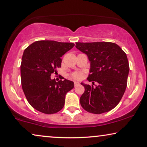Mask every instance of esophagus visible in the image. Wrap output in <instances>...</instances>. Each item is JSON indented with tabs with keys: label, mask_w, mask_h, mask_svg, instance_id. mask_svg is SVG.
<instances>
[{
	"label": "esophagus",
	"mask_w": 147,
	"mask_h": 147,
	"mask_svg": "<svg viewBox=\"0 0 147 147\" xmlns=\"http://www.w3.org/2000/svg\"><path fill=\"white\" fill-rule=\"evenodd\" d=\"M79 84H80V83H79L78 82H74V86H78Z\"/></svg>",
	"instance_id": "obj_1"
}]
</instances>
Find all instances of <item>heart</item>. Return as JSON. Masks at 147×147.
<instances>
[{
	"instance_id": "heart-1",
	"label": "heart",
	"mask_w": 147,
	"mask_h": 147,
	"mask_svg": "<svg viewBox=\"0 0 147 147\" xmlns=\"http://www.w3.org/2000/svg\"><path fill=\"white\" fill-rule=\"evenodd\" d=\"M71 78L74 80H80L83 77V74L81 72H74L71 74Z\"/></svg>"
}]
</instances>
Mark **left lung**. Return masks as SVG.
Wrapping results in <instances>:
<instances>
[{
	"label": "left lung",
	"mask_w": 147,
	"mask_h": 147,
	"mask_svg": "<svg viewBox=\"0 0 147 147\" xmlns=\"http://www.w3.org/2000/svg\"><path fill=\"white\" fill-rule=\"evenodd\" d=\"M75 47L87 55L90 62L85 91L80 98L81 106L93 114L111 111L119 103L127 86L129 71L127 55L119 46L109 42H76Z\"/></svg>",
	"instance_id": "left-lung-1"
}]
</instances>
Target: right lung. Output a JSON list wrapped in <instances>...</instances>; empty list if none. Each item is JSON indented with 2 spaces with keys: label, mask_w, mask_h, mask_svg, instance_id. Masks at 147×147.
Wrapping results in <instances>:
<instances>
[{
  "label": "right lung",
  "mask_w": 147,
  "mask_h": 147,
  "mask_svg": "<svg viewBox=\"0 0 147 147\" xmlns=\"http://www.w3.org/2000/svg\"><path fill=\"white\" fill-rule=\"evenodd\" d=\"M74 44L38 40L24 50L21 63L22 89L29 104L44 114L56 113L64 107L65 95L74 82L65 79L56 82L51 74L61 66V57Z\"/></svg>",
  "instance_id": "obj_1"
}]
</instances>
